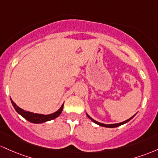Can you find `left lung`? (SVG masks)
Returning a JSON list of instances; mask_svg holds the SVG:
<instances>
[{"label":"left lung","mask_w":158,"mask_h":158,"mask_svg":"<svg viewBox=\"0 0 158 158\" xmlns=\"http://www.w3.org/2000/svg\"><path fill=\"white\" fill-rule=\"evenodd\" d=\"M86 116H88V118H90V119H91L92 121H93V122H95V124H97V125H100V126H102V127H116L120 126V125H123V124L127 123V122L130 121V120L132 118H134V116H135V115H134V116H133L132 117H131L130 118H128V119L126 120V121H124V122H120V123H117V124H110V125H107V124H103V123H101V122H98L95 121V120H94L93 118H92L91 117H90V116H89L88 114H86Z\"/></svg>","instance_id":"obj_1"}]
</instances>
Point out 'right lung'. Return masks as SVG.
<instances>
[{
    "instance_id": "1",
    "label": "right lung",
    "mask_w": 158,
    "mask_h": 158,
    "mask_svg": "<svg viewBox=\"0 0 158 158\" xmlns=\"http://www.w3.org/2000/svg\"><path fill=\"white\" fill-rule=\"evenodd\" d=\"M11 102L12 104V106L15 108V110L17 111L18 113L21 115V116H23L26 120L29 121L30 122H32V123H43L45 122L50 121V120L54 119V118L57 117V116H60V114H61L62 111H63V104L61 106V107L57 111L54 113H51V114L49 115H43V114H38V113H33L31 112H29V111H25L24 110H22V108H20L19 106H17L15 103L13 102V101H12Z\"/></svg>"
}]
</instances>
